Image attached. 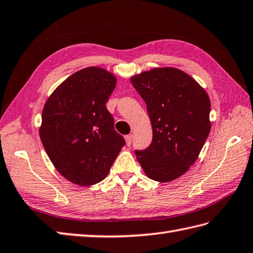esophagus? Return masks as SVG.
<instances>
[{"label":"esophagus","instance_id":"34e87169","mask_svg":"<svg viewBox=\"0 0 253 253\" xmlns=\"http://www.w3.org/2000/svg\"><path fill=\"white\" fill-rule=\"evenodd\" d=\"M125 138H126V145H127V146H130V145H131V143H132V135H131V134H128V135H126V136H125Z\"/></svg>","mask_w":253,"mask_h":253}]
</instances>
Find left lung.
Listing matches in <instances>:
<instances>
[{"mask_svg":"<svg viewBox=\"0 0 253 253\" xmlns=\"http://www.w3.org/2000/svg\"><path fill=\"white\" fill-rule=\"evenodd\" d=\"M145 100L153 142L136 158L146 175L167 183L195 164L209 135L211 104L203 86L173 67L154 68L131 77Z\"/></svg>","mask_w":253,"mask_h":253,"instance_id":"obj_1","label":"left lung"}]
</instances>
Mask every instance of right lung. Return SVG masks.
Returning <instances> with one entry per match:
<instances>
[{
  "label": "right lung",
  "instance_id": "1",
  "mask_svg": "<svg viewBox=\"0 0 253 253\" xmlns=\"http://www.w3.org/2000/svg\"><path fill=\"white\" fill-rule=\"evenodd\" d=\"M116 84L111 72L87 67L60 83L44 105L41 142L56 170L71 183L102 182L126 145L106 108Z\"/></svg>",
  "mask_w": 253,
  "mask_h": 253
}]
</instances>
